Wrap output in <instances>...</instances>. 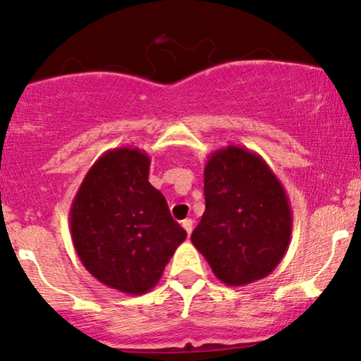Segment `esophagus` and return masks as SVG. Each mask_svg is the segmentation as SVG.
I'll return each instance as SVG.
<instances>
[{
  "label": "esophagus",
  "mask_w": 361,
  "mask_h": 361,
  "mask_svg": "<svg viewBox=\"0 0 361 361\" xmlns=\"http://www.w3.org/2000/svg\"><path fill=\"white\" fill-rule=\"evenodd\" d=\"M192 225H194V221L191 220V218H188V220L182 221V226H184V230H185V232H188V235H191Z\"/></svg>",
  "instance_id": "34e87169"
}]
</instances>
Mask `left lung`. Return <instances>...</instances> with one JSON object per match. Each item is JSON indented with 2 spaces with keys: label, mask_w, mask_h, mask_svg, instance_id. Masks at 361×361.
<instances>
[{
  "label": "left lung",
  "mask_w": 361,
  "mask_h": 361,
  "mask_svg": "<svg viewBox=\"0 0 361 361\" xmlns=\"http://www.w3.org/2000/svg\"><path fill=\"white\" fill-rule=\"evenodd\" d=\"M206 209L191 240L228 286L266 278L290 245L293 214L285 188L261 155L230 145L204 165Z\"/></svg>",
  "instance_id": "obj_1"
}]
</instances>
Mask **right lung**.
<instances>
[{
	"mask_svg": "<svg viewBox=\"0 0 361 361\" xmlns=\"http://www.w3.org/2000/svg\"><path fill=\"white\" fill-rule=\"evenodd\" d=\"M149 157L140 148L105 152L71 202L73 245L82 264L109 288L147 293L188 233L148 180Z\"/></svg>",
	"mask_w": 361,
	"mask_h": 361,
	"instance_id": "obj_1",
	"label": "right lung"
}]
</instances>
